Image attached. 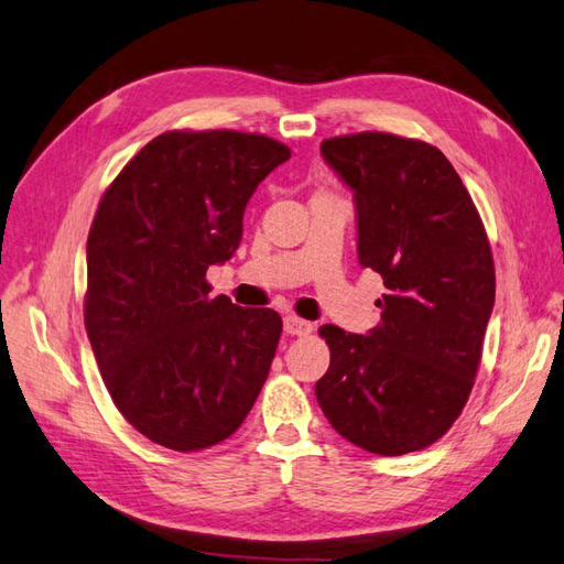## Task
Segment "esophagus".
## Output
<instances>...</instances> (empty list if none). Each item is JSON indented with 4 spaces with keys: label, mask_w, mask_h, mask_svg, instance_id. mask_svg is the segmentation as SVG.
Masks as SVG:
<instances>
[{
    "label": "esophagus",
    "mask_w": 564,
    "mask_h": 564,
    "mask_svg": "<svg viewBox=\"0 0 564 564\" xmlns=\"http://www.w3.org/2000/svg\"><path fill=\"white\" fill-rule=\"evenodd\" d=\"M283 329H285V334H291V336H307L312 332V324L295 317V314H288V317L283 319Z\"/></svg>",
    "instance_id": "1"
}]
</instances>
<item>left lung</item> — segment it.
Here are the masks:
<instances>
[{
    "mask_svg": "<svg viewBox=\"0 0 564 564\" xmlns=\"http://www.w3.org/2000/svg\"><path fill=\"white\" fill-rule=\"evenodd\" d=\"M352 189L358 261L384 279L382 322L362 334L324 324L329 370L314 384L326 421L356 447L401 456L459 417L495 305L490 242L444 153L384 132L322 141Z\"/></svg>",
    "mask_w": 564,
    "mask_h": 564,
    "instance_id": "left-lung-1",
    "label": "left lung"
}]
</instances>
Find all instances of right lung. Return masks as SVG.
<instances>
[{
	"mask_svg": "<svg viewBox=\"0 0 564 564\" xmlns=\"http://www.w3.org/2000/svg\"><path fill=\"white\" fill-rule=\"evenodd\" d=\"M291 159L264 134L165 132L105 189L86 242L88 341L117 409L143 437L199 452L242 425L283 322L212 297L257 185Z\"/></svg>",
	"mask_w": 564,
	"mask_h": 564,
	"instance_id": "right-lung-1",
	"label": "right lung"
}]
</instances>
